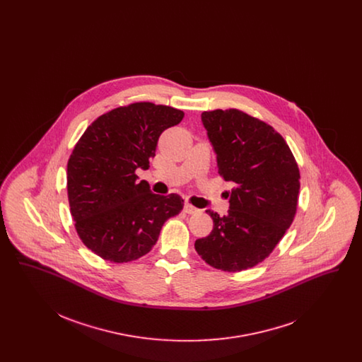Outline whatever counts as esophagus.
<instances>
[{
	"mask_svg": "<svg viewBox=\"0 0 362 362\" xmlns=\"http://www.w3.org/2000/svg\"><path fill=\"white\" fill-rule=\"evenodd\" d=\"M185 211L189 213V214H195V213H199V209L192 206L189 202L185 204Z\"/></svg>",
	"mask_w": 362,
	"mask_h": 362,
	"instance_id": "obj_1",
	"label": "esophagus"
}]
</instances>
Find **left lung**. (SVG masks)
I'll use <instances>...</instances> for the list:
<instances>
[{"mask_svg":"<svg viewBox=\"0 0 362 362\" xmlns=\"http://www.w3.org/2000/svg\"><path fill=\"white\" fill-rule=\"evenodd\" d=\"M216 153L218 173L233 186L228 214L207 209L213 230L195 241L199 257L224 272L257 266L274 250L292 224L300 173L279 133L239 110L201 115Z\"/></svg>","mask_w":362,"mask_h":362,"instance_id":"obj_1","label":"left lung"}]
</instances>
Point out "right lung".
I'll use <instances>...</instances> for the list:
<instances>
[{"label":"right lung","instance_id":"obj_1","mask_svg":"<svg viewBox=\"0 0 362 362\" xmlns=\"http://www.w3.org/2000/svg\"><path fill=\"white\" fill-rule=\"evenodd\" d=\"M167 105L134 103L99 117L68 161V197L86 247L123 263L148 254L164 223L183 209L177 194H153L136 170H148L161 133L183 119Z\"/></svg>","mask_w":362,"mask_h":362}]
</instances>
